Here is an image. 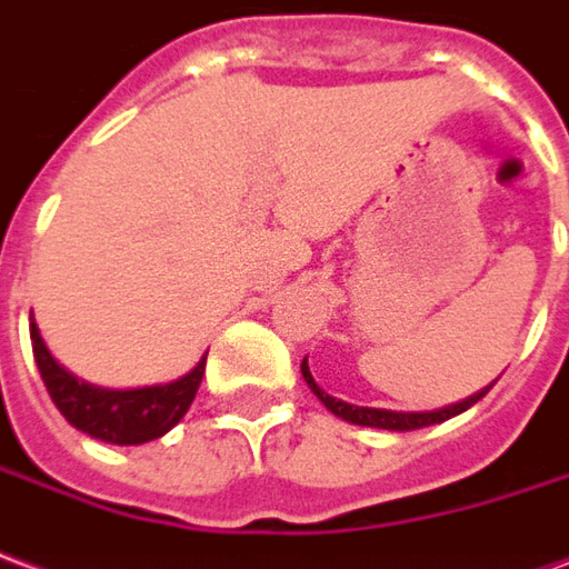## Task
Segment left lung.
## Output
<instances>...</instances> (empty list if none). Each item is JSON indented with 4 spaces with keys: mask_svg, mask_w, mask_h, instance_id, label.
Here are the masks:
<instances>
[{
    "mask_svg": "<svg viewBox=\"0 0 569 569\" xmlns=\"http://www.w3.org/2000/svg\"><path fill=\"white\" fill-rule=\"evenodd\" d=\"M302 379L306 385L312 388V393L321 400V403L339 416L342 421H351V425H363V427H379V430H418V427H430V425H439V421H449V418L460 416V412H467L472 403H479L485 393L491 391V385L485 388V391L472 393L467 400H460V403H451L446 409H437V412H391V409H370V406H351L346 400H336L330 397L327 391L318 388V381L312 379V372H309V363L302 360Z\"/></svg>",
    "mask_w": 569,
    "mask_h": 569,
    "instance_id": "obj_1",
    "label": "left lung"
}]
</instances>
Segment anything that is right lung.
Wrapping results in <instances>:
<instances>
[{
    "instance_id": "right-lung-1",
    "label": "right lung",
    "mask_w": 569,
    "mask_h": 569,
    "mask_svg": "<svg viewBox=\"0 0 569 569\" xmlns=\"http://www.w3.org/2000/svg\"><path fill=\"white\" fill-rule=\"evenodd\" d=\"M29 339H32V355L39 363L41 381L66 421L84 430L87 437L114 446H142L169 433L184 418L199 391V381L206 376V358H202L188 376L169 385L111 391V388L87 385L84 379L60 367L44 346L32 315H29Z\"/></svg>"
}]
</instances>
